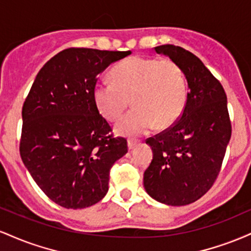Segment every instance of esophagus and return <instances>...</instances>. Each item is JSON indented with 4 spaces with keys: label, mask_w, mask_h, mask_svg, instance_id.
<instances>
[{
    "label": "esophagus",
    "mask_w": 251,
    "mask_h": 251,
    "mask_svg": "<svg viewBox=\"0 0 251 251\" xmlns=\"http://www.w3.org/2000/svg\"><path fill=\"white\" fill-rule=\"evenodd\" d=\"M138 144V142L137 140H133V139H128V142H127V145H128V149L131 150V149H133L135 145H137Z\"/></svg>",
    "instance_id": "esophagus-1"
}]
</instances>
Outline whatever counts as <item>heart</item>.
Instances as JSON below:
<instances>
[{
	"mask_svg": "<svg viewBox=\"0 0 251 251\" xmlns=\"http://www.w3.org/2000/svg\"><path fill=\"white\" fill-rule=\"evenodd\" d=\"M112 82H98L93 99L101 116L116 122L128 106L133 109L116 125L117 133L140 137L155 126L168 128L179 119L186 105L183 71L169 59L134 56L111 71Z\"/></svg>",
	"mask_w": 251,
	"mask_h": 251,
	"instance_id": "b5f03b06",
	"label": "heart"
}]
</instances>
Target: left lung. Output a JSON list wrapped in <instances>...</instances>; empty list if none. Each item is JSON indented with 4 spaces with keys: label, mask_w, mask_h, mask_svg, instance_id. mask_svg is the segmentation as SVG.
I'll list each match as a JSON object with an SVG mask.
<instances>
[{
    "label": "left lung",
    "mask_w": 251,
    "mask_h": 251,
    "mask_svg": "<svg viewBox=\"0 0 251 251\" xmlns=\"http://www.w3.org/2000/svg\"><path fill=\"white\" fill-rule=\"evenodd\" d=\"M175 61L188 80L183 114L174 125L148 138L153 159L144 172V188L168 205H188L211 189L220 175L231 122L223 86L191 51L174 45L154 48Z\"/></svg>",
    "instance_id": "8db88e82"
}]
</instances>
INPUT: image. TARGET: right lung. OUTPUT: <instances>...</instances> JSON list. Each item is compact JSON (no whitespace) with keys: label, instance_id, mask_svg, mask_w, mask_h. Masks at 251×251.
Masks as SVG:
<instances>
[{"label":"right lung","instance_id":"obj_1","mask_svg":"<svg viewBox=\"0 0 251 251\" xmlns=\"http://www.w3.org/2000/svg\"><path fill=\"white\" fill-rule=\"evenodd\" d=\"M131 54L67 48L40 70L22 107L20 154L40 189L66 209H83L108 191L109 171L127 152L93 99L98 75Z\"/></svg>","mask_w":251,"mask_h":251}]
</instances>
